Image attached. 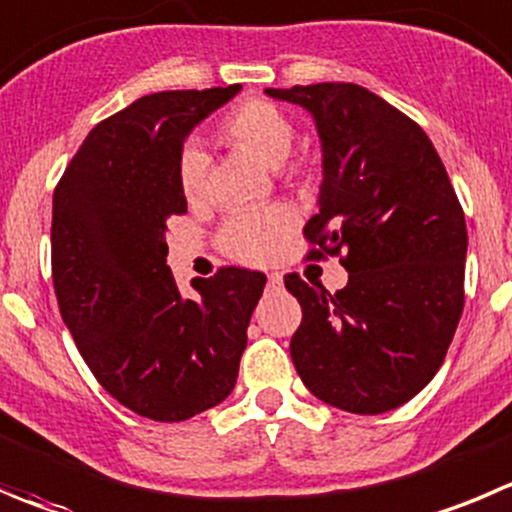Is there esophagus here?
Segmentation results:
<instances>
[{
  "label": "esophagus",
  "mask_w": 512,
  "mask_h": 512,
  "mask_svg": "<svg viewBox=\"0 0 512 512\" xmlns=\"http://www.w3.org/2000/svg\"><path fill=\"white\" fill-rule=\"evenodd\" d=\"M266 284H269V289H281V276L279 274H269V279H266Z\"/></svg>",
  "instance_id": "1"
}]
</instances>
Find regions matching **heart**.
<instances>
[{"instance_id": "b5f03b06", "label": "heart", "mask_w": 512, "mask_h": 512, "mask_svg": "<svg viewBox=\"0 0 512 512\" xmlns=\"http://www.w3.org/2000/svg\"><path fill=\"white\" fill-rule=\"evenodd\" d=\"M221 135L264 163L279 165L294 143V123L276 102L248 97L221 120ZM208 165L206 150L198 143L188 140L180 148L178 186L188 201H198L206 193ZM294 231V211L286 206H269L228 216L218 228L216 243L228 259L238 264L266 266L279 256Z\"/></svg>"}]
</instances>
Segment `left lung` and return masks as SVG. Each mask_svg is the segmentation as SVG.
Here are the masks:
<instances>
[{"label":"left lung","instance_id":"1","mask_svg":"<svg viewBox=\"0 0 512 512\" xmlns=\"http://www.w3.org/2000/svg\"><path fill=\"white\" fill-rule=\"evenodd\" d=\"M266 92L304 105L319 128L324 180L306 259L339 256L349 271L334 294L284 276L301 304L291 359L321 402L382 415L445 362L465 306V211L425 130L367 87Z\"/></svg>","mask_w":512,"mask_h":512}]
</instances>
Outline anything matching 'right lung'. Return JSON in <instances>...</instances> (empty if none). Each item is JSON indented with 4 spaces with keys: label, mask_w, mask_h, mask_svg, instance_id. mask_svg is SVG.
<instances>
[{
    "label": "right lung",
    "mask_w": 512,
    "mask_h": 512,
    "mask_svg": "<svg viewBox=\"0 0 512 512\" xmlns=\"http://www.w3.org/2000/svg\"><path fill=\"white\" fill-rule=\"evenodd\" d=\"M241 85L145 95L97 123L52 198V281L65 326L105 392L180 422L231 394L266 276L218 269L183 296L165 231L188 203L178 153Z\"/></svg>",
    "instance_id": "right-lung-1"
}]
</instances>
